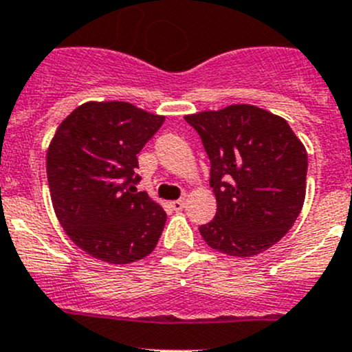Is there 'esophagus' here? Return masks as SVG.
I'll use <instances>...</instances> for the list:
<instances>
[{
    "label": "esophagus",
    "mask_w": 352,
    "mask_h": 352,
    "mask_svg": "<svg viewBox=\"0 0 352 352\" xmlns=\"http://www.w3.org/2000/svg\"><path fill=\"white\" fill-rule=\"evenodd\" d=\"M170 206H172L173 211H182V209L186 208V199H177V201H172L170 202Z\"/></svg>",
    "instance_id": "34e87169"
}]
</instances>
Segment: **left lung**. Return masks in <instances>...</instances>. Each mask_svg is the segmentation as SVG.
<instances>
[{"instance_id": "obj_1", "label": "left lung", "mask_w": 352, "mask_h": 352, "mask_svg": "<svg viewBox=\"0 0 352 352\" xmlns=\"http://www.w3.org/2000/svg\"><path fill=\"white\" fill-rule=\"evenodd\" d=\"M211 162L216 216L199 226L204 242L232 257H252L293 226L307 192L308 156L283 117L255 105L186 116Z\"/></svg>"}]
</instances>
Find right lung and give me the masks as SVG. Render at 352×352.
Masks as SVG:
<instances>
[{
    "label": "right lung",
    "instance_id": "add662e5",
    "mask_svg": "<svg viewBox=\"0 0 352 352\" xmlns=\"http://www.w3.org/2000/svg\"><path fill=\"white\" fill-rule=\"evenodd\" d=\"M165 117L127 102H87L59 124L47 150L56 216L83 252L131 264L155 250L166 212L138 192V153Z\"/></svg>",
    "mask_w": 352,
    "mask_h": 352
}]
</instances>
